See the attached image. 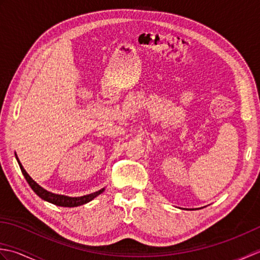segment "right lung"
Returning a JSON list of instances; mask_svg holds the SVG:
<instances>
[{"label": "right lung", "instance_id": "obj_1", "mask_svg": "<svg viewBox=\"0 0 260 260\" xmlns=\"http://www.w3.org/2000/svg\"><path fill=\"white\" fill-rule=\"evenodd\" d=\"M16 159H18V163L20 165V169L22 171V173H23L24 178L26 180L27 183L31 186V189L36 192V194L40 197L43 200H46L48 202H50L52 204H56V206L59 207H78V206H82V204H85L87 202L91 201L93 198H96L97 196L101 194V193L104 191V189L99 190L97 192H93L91 194H88V196H84V197H78V198H70V197H66V196H60V194H54V193L49 192L47 190L43 189L40 185H39L37 182L33 181L31 179V176L25 172V170L22 167V164L20 163L18 156H16Z\"/></svg>", "mask_w": 260, "mask_h": 260}]
</instances>
